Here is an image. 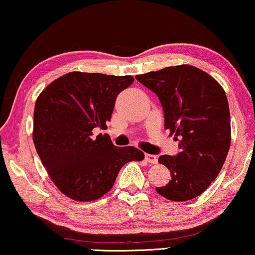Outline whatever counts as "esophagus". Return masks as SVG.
Segmentation results:
<instances>
[{
    "label": "esophagus",
    "mask_w": 255,
    "mask_h": 255,
    "mask_svg": "<svg viewBox=\"0 0 255 255\" xmlns=\"http://www.w3.org/2000/svg\"><path fill=\"white\" fill-rule=\"evenodd\" d=\"M145 160L149 163H156L158 162V156L154 154H145Z\"/></svg>",
    "instance_id": "1"
}]
</instances>
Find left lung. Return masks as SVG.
<instances>
[{
  "label": "left lung",
  "mask_w": 255,
  "mask_h": 255,
  "mask_svg": "<svg viewBox=\"0 0 255 255\" xmlns=\"http://www.w3.org/2000/svg\"><path fill=\"white\" fill-rule=\"evenodd\" d=\"M159 97L165 128L179 140L176 155H161L169 182L156 187L167 200L200 196L218 176L231 142L230 109L224 89L194 66L180 65L135 76Z\"/></svg>",
  "instance_id": "obj_1"
}]
</instances>
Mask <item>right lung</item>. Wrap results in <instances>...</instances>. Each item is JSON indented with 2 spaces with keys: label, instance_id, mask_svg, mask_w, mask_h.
I'll use <instances>...</instances> for the list:
<instances>
[{
  "label": "right lung",
  "instance_id": "add662e5",
  "mask_svg": "<svg viewBox=\"0 0 255 255\" xmlns=\"http://www.w3.org/2000/svg\"><path fill=\"white\" fill-rule=\"evenodd\" d=\"M133 81L130 75L71 72L38 96L34 146L51 180L72 200L102 197L125 163L144 159V153L133 146L117 147L108 134H93L95 128H107L118 94Z\"/></svg>",
  "mask_w": 255,
  "mask_h": 255
}]
</instances>
